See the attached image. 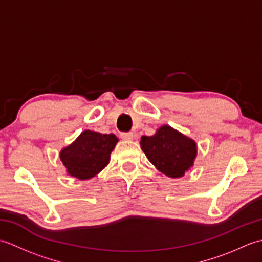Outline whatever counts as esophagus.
Instances as JSON below:
<instances>
[{"mask_svg":"<svg viewBox=\"0 0 262 262\" xmlns=\"http://www.w3.org/2000/svg\"><path fill=\"white\" fill-rule=\"evenodd\" d=\"M120 137L124 141H132L133 137H134V135H133V133H121Z\"/></svg>","mask_w":262,"mask_h":262,"instance_id":"esophagus-1","label":"esophagus"}]
</instances>
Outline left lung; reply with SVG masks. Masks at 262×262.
<instances>
[{"instance_id":"8db88e82","label":"left lung","mask_w":262,"mask_h":262,"mask_svg":"<svg viewBox=\"0 0 262 262\" xmlns=\"http://www.w3.org/2000/svg\"><path fill=\"white\" fill-rule=\"evenodd\" d=\"M141 147L149 162L170 178L185 176L197 155L196 142L168 125L153 136H142Z\"/></svg>"}]
</instances>
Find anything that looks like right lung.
<instances>
[{
  "instance_id": "1",
  "label": "right lung",
  "mask_w": 262,
  "mask_h": 262,
  "mask_svg": "<svg viewBox=\"0 0 262 262\" xmlns=\"http://www.w3.org/2000/svg\"><path fill=\"white\" fill-rule=\"evenodd\" d=\"M117 142L118 138L114 134L84 130L60 151L59 158L71 177L88 180L108 165Z\"/></svg>"
}]
</instances>
